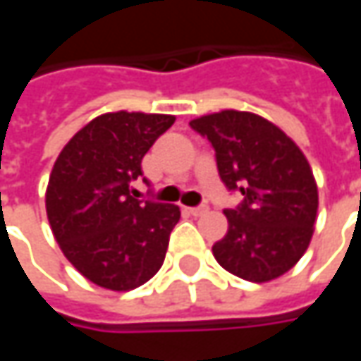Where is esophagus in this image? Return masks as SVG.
Returning <instances> with one entry per match:
<instances>
[{
	"label": "esophagus",
	"mask_w": 361,
	"mask_h": 361,
	"mask_svg": "<svg viewBox=\"0 0 361 361\" xmlns=\"http://www.w3.org/2000/svg\"><path fill=\"white\" fill-rule=\"evenodd\" d=\"M187 213L192 216L207 215V213H209V207H207V204H201V207H190V209H187Z\"/></svg>",
	"instance_id": "1"
}]
</instances>
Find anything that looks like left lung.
Wrapping results in <instances>:
<instances>
[{
	"label": "left lung",
	"mask_w": 361,
	"mask_h": 361,
	"mask_svg": "<svg viewBox=\"0 0 361 361\" xmlns=\"http://www.w3.org/2000/svg\"><path fill=\"white\" fill-rule=\"evenodd\" d=\"M215 148L219 176L243 202L225 209L227 235L213 255L233 275L265 283L298 263L310 247L317 215V185L299 146L273 122L223 110L190 120Z\"/></svg>",
	"instance_id": "obj_1"
}]
</instances>
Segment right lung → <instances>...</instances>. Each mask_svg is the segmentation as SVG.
Listing matches in <instances>:
<instances>
[{
	"label": "right lung",
	"mask_w": 361,
	"mask_h": 361,
	"mask_svg": "<svg viewBox=\"0 0 361 361\" xmlns=\"http://www.w3.org/2000/svg\"><path fill=\"white\" fill-rule=\"evenodd\" d=\"M173 124L169 114L108 112L78 130L56 160L46 190L49 227L92 283L130 291L162 267L180 211L134 199L132 180L142 176L148 148Z\"/></svg>",
	"instance_id": "right-lung-1"
}]
</instances>
